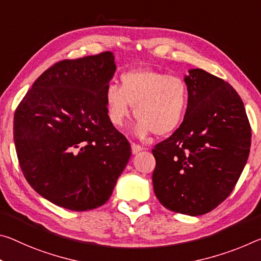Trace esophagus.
I'll use <instances>...</instances> for the list:
<instances>
[{
  "mask_svg": "<svg viewBox=\"0 0 261 261\" xmlns=\"http://www.w3.org/2000/svg\"><path fill=\"white\" fill-rule=\"evenodd\" d=\"M131 150H132V153H134V154H137V153H139L140 151L144 150V147L138 145V144L132 143V144H131Z\"/></svg>",
  "mask_w": 261,
  "mask_h": 261,
  "instance_id": "esophagus-1",
  "label": "esophagus"
}]
</instances>
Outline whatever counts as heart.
<instances>
[{
    "label": "heart",
    "mask_w": 261,
    "mask_h": 261,
    "mask_svg": "<svg viewBox=\"0 0 261 261\" xmlns=\"http://www.w3.org/2000/svg\"><path fill=\"white\" fill-rule=\"evenodd\" d=\"M122 85L109 84L105 97L108 115L115 126L122 127L131 114L138 119L136 135L166 136L176 130L186 117L189 88L182 77L139 68L121 76Z\"/></svg>",
    "instance_id": "1"
}]
</instances>
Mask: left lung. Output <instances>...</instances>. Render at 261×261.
I'll return each mask as SVG.
<instances>
[{"label":"left lung","instance_id":"8db88e82","mask_svg":"<svg viewBox=\"0 0 261 261\" xmlns=\"http://www.w3.org/2000/svg\"><path fill=\"white\" fill-rule=\"evenodd\" d=\"M185 81L187 114L152 150V182L165 208L198 216L233 190L250 154L251 126L241 96L227 82L201 68L189 69Z\"/></svg>","mask_w":261,"mask_h":261}]
</instances>
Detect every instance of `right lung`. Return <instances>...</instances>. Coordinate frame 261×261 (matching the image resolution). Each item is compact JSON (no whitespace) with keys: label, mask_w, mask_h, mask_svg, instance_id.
Returning <instances> with one entry per match:
<instances>
[{"label":"right lung","mask_w":261,"mask_h":261,"mask_svg":"<svg viewBox=\"0 0 261 261\" xmlns=\"http://www.w3.org/2000/svg\"><path fill=\"white\" fill-rule=\"evenodd\" d=\"M115 71L111 52L59 61L15 111L19 166L53 204L73 212L103 205L130 159V144L111 123L105 97Z\"/></svg>","instance_id":"add662e5"}]
</instances>
